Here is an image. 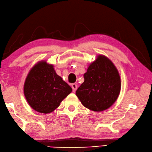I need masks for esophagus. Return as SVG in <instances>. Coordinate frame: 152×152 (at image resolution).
Listing matches in <instances>:
<instances>
[{
	"mask_svg": "<svg viewBox=\"0 0 152 152\" xmlns=\"http://www.w3.org/2000/svg\"><path fill=\"white\" fill-rule=\"evenodd\" d=\"M72 88L73 89V92H75L77 88V85L76 84H75V83H73V84H72Z\"/></svg>",
	"mask_w": 152,
	"mask_h": 152,
	"instance_id": "1",
	"label": "esophagus"
}]
</instances>
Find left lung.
Instances as JSON below:
<instances>
[{
    "label": "left lung",
    "mask_w": 152,
    "mask_h": 152,
    "mask_svg": "<svg viewBox=\"0 0 152 152\" xmlns=\"http://www.w3.org/2000/svg\"><path fill=\"white\" fill-rule=\"evenodd\" d=\"M85 80L76 91L82 104L89 110L100 111L111 107L121 90V79L113 64L99 56L84 74Z\"/></svg>",
    "instance_id": "1"
}]
</instances>
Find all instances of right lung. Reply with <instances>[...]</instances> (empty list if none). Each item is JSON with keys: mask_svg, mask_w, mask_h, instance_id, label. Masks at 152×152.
Masks as SVG:
<instances>
[{"mask_svg": "<svg viewBox=\"0 0 152 152\" xmlns=\"http://www.w3.org/2000/svg\"><path fill=\"white\" fill-rule=\"evenodd\" d=\"M23 91L27 102L33 110L48 113L60 106L72 88L57 75L52 65L41 61L29 72Z\"/></svg>", "mask_w": 152, "mask_h": 152, "instance_id": "right-lung-1", "label": "right lung"}]
</instances>
